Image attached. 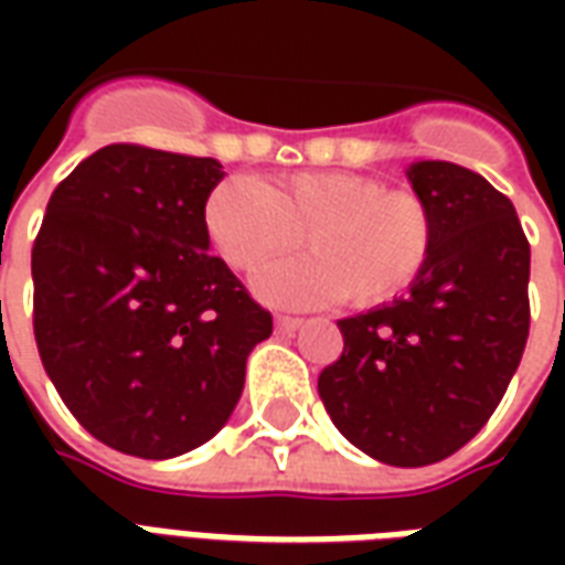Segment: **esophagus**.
I'll use <instances>...</instances> for the list:
<instances>
[{
  "label": "esophagus",
  "mask_w": 565,
  "mask_h": 565,
  "mask_svg": "<svg viewBox=\"0 0 565 565\" xmlns=\"http://www.w3.org/2000/svg\"><path fill=\"white\" fill-rule=\"evenodd\" d=\"M299 327H302V320L299 318H287V315H278V318H275V330L278 332H296Z\"/></svg>",
  "instance_id": "obj_1"
}]
</instances>
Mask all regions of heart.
Instances as JSON below:
<instances>
[{
    "instance_id": "1",
    "label": "heart",
    "mask_w": 565,
    "mask_h": 565,
    "mask_svg": "<svg viewBox=\"0 0 565 565\" xmlns=\"http://www.w3.org/2000/svg\"><path fill=\"white\" fill-rule=\"evenodd\" d=\"M205 233L226 266L257 271L294 250L311 254L271 266L257 294L278 306L348 299L372 308L405 294L436 250V214L412 190L356 172H296L259 186L226 178L205 199Z\"/></svg>"
}]
</instances>
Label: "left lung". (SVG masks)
I'll return each mask as SVG.
<instances>
[{
    "label": "left lung",
    "instance_id": "left-lung-1",
    "mask_svg": "<svg viewBox=\"0 0 565 565\" xmlns=\"http://www.w3.org/2000/svg\"><path fill=\"white\" fill-rule=\"evenodd\" d=\"M436 214V250L412 294L339 320L342 356L318 393L351 445L391 466L460 450L509 391L530 335V242L509 196L457 162L408 169Z\"/></svg>",
    "mask_w": 565,
    "mask_h": 565
}]
</instances>
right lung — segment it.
<instances>
[{"mask_svg": "<svg viewBox=\"0 0 565 565\" xmlns=\"http://www.w3.org/2000/svg\"><path fill=\"white\" fill-rule=\"evenodd\" d=\"M211 157L105 145L63 178L32 245V330L78 424L145 460L199 448L271 315L209 254Z\"/></svg>", "mask_w": 565, "mask_h": 565, "instance_id": "add662e5", "label": "right lung"}]
</instances>
